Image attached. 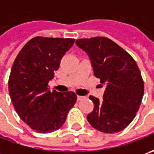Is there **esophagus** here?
Returning <instances> with one entry per match:
<instances>
[{"mask_svg":"<svg viewBox=\"0 0 154 154\" xmlns=\"http://www.w3.org/2000/svg\"><path fill=\"white\" fill-rule=\"evenodd\" d=\"M84 98H85L84 96H79V95L77 96V99H78L79 101H80V100H82V99H84Z\"/></svg>","mask_w":154,"mask_h":154,"instance_id":"obj_1","label":"esophagus"}]
</instances>
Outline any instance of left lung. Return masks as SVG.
Masks as SVG:
<instances>
[{"mask_svg":"<svg viewBox=\"0 0 154 154\" xmlns=\"http://www.w3.org/2000/svg\"><path fill=\"white\" fill-rule=\"evenodd\" d=\"M75 44L91 59L93 72L105 86L103 100L93 96L87 121L103 133L120 132L133 121L144 94V82L134 58L105 37L77 39Z\"/></svg>","mask_w":154,"mask_h":154,"instance_id":"obj_1","label":"left lung"}]
</instances>
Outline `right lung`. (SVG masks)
Masks as SVG:
<instances>
[{"label":"right lung","mask_w":154,"mask_h":154,"mask_svg":"<svg viewBox=\"0 0 154 154\" xmlns=\"http://www.w3.org/2000/svg\"><path fill=\"white\" fill-rule=\"evenodd\" d=\"M74 38L35 37L21 49L11 69L8 91L19 116L33 130L51 133L62 127L76 103L74 92L49 90L65 53Z\"/></svg>","instance_id":"right-lung-1"}]
</instances>
